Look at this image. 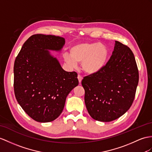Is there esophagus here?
I'll return each mask as SVG.
<instances>
[{"label":"esophagus","mask_w":152,"mask_h":152,"mask_svg":"<svg viewBox=\"0 0 152 152\" xmlns=\"http://www.w3.org/2000/svg\"><path fill=\"white\" fill-rule=\"evenodd\" d=\"M77 78H78V80H79V83H81V81H82L83 80V77L82 76H81L80 75H78V76H77Z\"/></svg>","instance_id":"1"}]
</instances>
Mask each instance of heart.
Returning a JSON list of instances; mask_svg holds the SVG:
<instances>
[{"mask_svg":"<svg viewBox=\"0 0 152 152\" xmlns=\"http://www.w3.org/2000/svg\"><path fill=\"white\" fill-rule=\"evenodd\" d=\"M108 58V50L105 45L97 42H83L70 49V54L64 53L65 62L72 67L82 62V68L88 74L98 73L104 67Z\"/></svg>","mask_w":152,"mask_h":152,"instance_id":"b5f03b06","label":"heart"}]
</instances>
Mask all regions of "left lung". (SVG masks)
<instances>
[{"instance_id": "1", "label": "left lung", "mask_w": 152, "mask_h": 152, "mask_svg": "<svg viewBox=\"0 0 152 152\" xmlns=\"http://www.w3.org/2000/svg\"><path fill=\"white\" fill-rule=\"evenodd\" d=\"M139 83V71L130 48L115 41L112 56L102 70L84 77V102L94 119L110 122L130 108Z\"/></svg>"}]
</instances>
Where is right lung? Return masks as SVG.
<instances>
[{
    "label": "right lung",
    "mask_w": 152,
    "mask_h": 152,
    "mask_svg": "<svg viewBox=\"0 0 152 152\" xmlns=\"http://www.w3.org/2000/svg\"><path fill=\"white\" fill-rule=\"evenodd\" d=\"M65 39L35 34L26 41L14 63V92L18 104L33 120L53 121L64 109L69 93L79 84L77 73L62 68L50 50L60 51Z\"/></svg>",
    "instance_id": "add662e5"
}]
</instances>
